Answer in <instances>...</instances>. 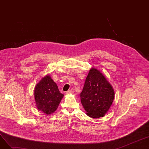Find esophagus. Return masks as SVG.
Returning <instances> with one entry per match:
<instances>
[{"instance_id": "esophagus-1", "label": "esophagus", "mask_w": 149, "mask_h": 149, "mask_svg": "<svg viewBox=\"0 0 149 149\" xmlns=\"http://www.w3.org/2000/svg\"><path fill=\"white\" fill-rule=\"evenodd\" d=\"M74 92V91L73 89H70V90H69L67 92H66V94L69 95V94H73Z\"/></svg>"}]
</instances>
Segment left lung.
<instances>
[{
  "instance_id": "8db88e82",
  "label": "left lung",
  "mask_w": 149,
  "mask_h": 149,
  "mask_svg": "<svg viewBox=\"0 0 149 149\" xmlns=\"http://www.w3.org/2000/svg\"><path fill=\"white\" fill-rule=\"evenodd\" d=\"M80 95L87 115L99 118L109 111L114 100L115 92L112 86L100 70L92 68Z\"/></svg>"
}]
</instances>
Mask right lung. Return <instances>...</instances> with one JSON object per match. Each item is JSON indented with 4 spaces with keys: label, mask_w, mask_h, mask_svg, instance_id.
<instances>
[{
    "label": "right lung",
    "mask_w": 149,
    "mask_h": 149,
    "mask_svg": "<svg viewBox=\"0 0 149 149\" xmlns=\"http://www.w3.org/2000/svg\"><path fill=\"white\" fill-rule=\"evenodd\" d=\"M63 96L49 74L43 77L34 88L36 107L39 111L48 115L57 110Z\"/></svg>",
    "instance_id": "right-lung-1"
}]
</instances>
